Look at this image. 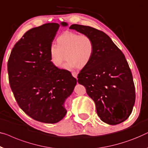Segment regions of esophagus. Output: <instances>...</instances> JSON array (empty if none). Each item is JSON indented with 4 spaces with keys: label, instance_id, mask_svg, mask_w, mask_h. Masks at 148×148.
I'll use <instances>...</instances> for the list:
<instances>
[{
    "label": "esophagus",
    "instance_id": "esophagus-1",
    "mask_svg": "<svg viewBox=\"0 0 148 148\" xmlns=\"http://www.w3.org/2000/svg\"><path fill=\"white\" fill-rule=\"evenodd\" d=\"M72 75H73V77H74L76 79H77V73H75V72H73Z\"/></svg>",
    "mask_w": 148,
    "mask_h": 148
}]
</instances>
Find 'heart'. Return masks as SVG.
I'll list each match as a JSON object with an SVG mask.
<instances>
[{"mask_svg":"<svg viewBox=\"0 0 148 148\" xmlns=\"http://www.w3.org/2000/svg\"><path fill=\"white\" fill-rule=\"evenodd\" d=\"M57 45L51 44L49 49L50 61L55 67H61L65 55L67 61L64 68L66 69L83 68L90 63L94 53V43L89 36L66 31L57 38Z\"/></svg>","mask_w":148,"mask_h":148,"instance_id":"obj_1","label":"heart"}]
</instances>
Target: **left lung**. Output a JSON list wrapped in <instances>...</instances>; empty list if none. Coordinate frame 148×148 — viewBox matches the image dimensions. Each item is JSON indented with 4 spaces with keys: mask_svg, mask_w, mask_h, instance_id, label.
Returning a JSON list of instances; mask_svg holds the SVG:
<instances>
[{
    "mask_svg": "<svg viewBox=\"0 0 148 148\" xmlns=\"http://www.w3.org/2000/svg\"><path fill=\"white\" fill-rule=\"evenodd\" d=\"M69 29L89 36L94 43L93 57L78 74V83L94 101L101 120L110 125L122 123L132 113L136 100L132 71L125 56L103 31L76 24Z\"/></svg>",
    "mask_w": 148,
    "mask_h": 148,
    "instance_id": "left-lung-1",
    "label": "left lung"
}]
</instances>
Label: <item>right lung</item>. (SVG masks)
Here are the masks:
<instances>
[{"label": "right lung", "instance_id": "1", "mask_svg": "<svg viewBox=\"0 0 148 148\" xmlns=\"http://www.w3.org/2000/svg\"><path fill=\"white\" fill-rule=\"evenodd\" d=\"M59 27L47 23L26 32L14 46L7 65L10 86L18 106L31 118L46 123H57L65 116L64 103L77 83L71 72L50 61L49 49Z\"/></svg>", "mask_w": 148, "mask_h": 148}]
</instances>
